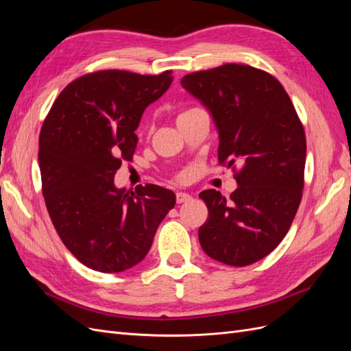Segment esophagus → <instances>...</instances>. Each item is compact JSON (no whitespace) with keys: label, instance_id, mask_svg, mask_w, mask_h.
I'll return each instance as SVG.
<instances>
[{"label":"esophagus","instance_id":"esophagus-1","mask_svg":"<svg viewBox=\"0 0 351 351\" xmlns=\"http://www.w3.org/2000/svg\"><path fill=\"white\" fill-rule=\"evenodd\" d=\"M190 199H192V195L184 193V192L177 193V204H184V202H189Z\"/></svg>","mask_w":351,"mask_h":351}]
</instances>
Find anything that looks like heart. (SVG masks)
<instances>
[{"label": "heart", "instance_id": "b5f03b06", "mask_svg": "<svg viewBox=\"0 0 351 351\" xmlns=\"http://www.w3.org/2000/svg\"><path fill=\"white\" fill-rule=\"evenodd\" d=\"M195 110H196V108H190V110H186V111H183V112H180V114H178V117H177V121H178L180 119H183V117H184V115H187L189 112L195 111Z\"/></svg>", "mask_w": 351, "mask_h": 351}]
</instances>
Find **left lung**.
<instances>
[{
	"label": "left lung",
	"instance_id": "left-lung-1",
	"mask_svg": "<svg viewBox=\"0 0 351 351\" xmlns=\"http://www.w3.org/2000/svg\"><path fill=\"white\" fill-rule=\"evenodd\" d=\"M182 86L214 120L219 164L240 167L239 187L230 199L215 189L199 193L208 206V221L199 228L200 246L212 259L246 267L278 246L299 209L303 125L281 83L250 66L187 74Z\"/></svg>",
	"mask_w": 351,
	"mask_h": 351
}]
</instances>
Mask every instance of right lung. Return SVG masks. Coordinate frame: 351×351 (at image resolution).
<instances>
[{"mask_svg": "<svg viewBox=\"0 0 351 351\" xmlns=\"http://www.w3.org/2000/svg\"><path fill=\"white\" fill-rule=\"evenodd\" d=\"M171 71L142 76L105 70L82 76L60 93L42 125V193L61 241L88 268L123 272L143 261L176 205L161 186L127 193L114 184L130 161L145 110L173 83Z\"/></svg>", "mask_w": 351, "mask_h": 351, "instance_id": "add662e5", "label": "right lung"}]
</instances>
